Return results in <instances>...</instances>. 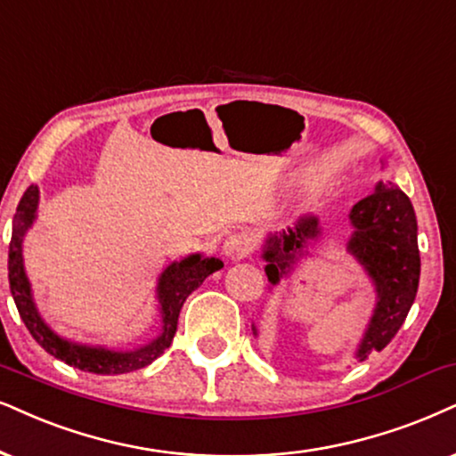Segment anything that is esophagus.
Wrapping results in <instances>:
<instances>
[{"mask_svg":"<svg viewBox=\"0 0 456 456\" xmlns=\"http://www.w3.org/2000/svg\"><path fill=\"white\" fill-rule=\"evenodd\" d=\"M255 250V241L248 233H232L223 241V252L232 258H244Z\"/></svg>","mask_w":456,"mask_h":456,"instance_id":"1","label":"esophagus"}]
</instances>
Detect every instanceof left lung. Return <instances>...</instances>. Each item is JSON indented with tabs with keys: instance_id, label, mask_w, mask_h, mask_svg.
Here are the masks:
<instances>
[{
	"instance_id": "left-lung-1",
	"label": "left lung",
	"mask_w": 456,
	"mask_h": 456,
	"mask_svg": "<svg viewBox=\"0 0 456 456\" xmlns=\"http://www.w3.org/2000/svg\"><path fill=\"white\" fill-rule=\"evenodd\" d=\"M354 235L349 252L364 265L377 286V309L357 349V360L387 347L411 311L417 297L420 256L417 241V216L408 195L395 185L379 183L377 191L357 201L351 210ZM318 218L303 216L295 229L273 235L263 256L267 278L278 284L290 271L309 240L318 238Z\"/></svg>"
}]
</instances>
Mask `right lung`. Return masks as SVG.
<instances>
[{
	"label": "right lung",
	"instance_id": "obj_1",
	"mask_svg": "<svg viewBox=\"0 0 456 456\" xmlns=\"http://www.w3.org/2000/svg\"><path fill=\"white\" fill-rule=\"evenodd\" d=\"M39 191L36 185H31L22 195L19 201V208L14 215V227H12V240H10V252H8V280L10 290H12L16 309H19L20 320L25 322L27 330L31 337L48 351L50 355L59 357L65 364L79 368L84 372L94 374H124L138 370L151 364L155 357H159L166 349L170 347L172 338L176 334L178 326V314H181L183 303L191 295L195 288L204 284V280L216 269L223 267L221 261L216 258H201L200 255L187 256L185 261L172 263L168 269L161 273L158 284V298L161 305V334L155 341H151L145 347L134 351H109L99 347H84V345H73L54 334L44 320L39 318L36 305L31 298V286L25 275V267H22V235L28 227H31L33 218H36Z\"/></svg>",
	"mask_w": 456,
	"mask_h": 456
}]
</instances>
